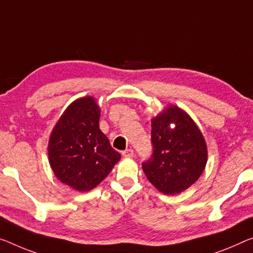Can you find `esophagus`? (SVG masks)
Listing matches in <instances>:
<instances>
[{
    "instance_id": "obj_1",
    "label": "esophagus",
    "mask_w": 253,
    "mask_h": 253,
    "mask_svg": "<svg viewBox=\"0 0 253 253\" xmlns=\"http://www.w3.org/2000/svg\"><path fill=\"white\" fill-rule=\"evenodd\" d=\"M133 155H134V151L132 149H126L122 151L123 157H133Z\"/></svg>"
}]
</instances>
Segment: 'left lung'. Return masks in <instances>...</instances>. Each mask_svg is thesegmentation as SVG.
Segmentation results:
<instances>
[{"label":"left lung","instance_id":"8db88e82","mask_svg":"<svg viewBox=\"0 0 253 253\" xmlns=\"http://www.w3.org/2000/svg\"><path fill=\"white\" fill-rule=\"evenodd\" d=\"M176 127L170 129L169 124ZM153 154L142 162L147 178L159 191L176 194L191 186L207 163L205 139L192 119L177 107H169L151 120Z\"/></svg>","mask_w":253,"mask_h":253}]
</instances>
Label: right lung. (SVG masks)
<instances>
[{
	"label": "right lung",
	"instance_id": "right-lung-1",
	"mask_svg": "<svg viewBox=\"0 0 253 253\" xmlns=\"http://www.w3.org/2000/svg\"><path fill=\"white\" fill-rule=\"evenodd\" d=\"M99 116L92 97L77 99L65 110L50 135V167L62 183L77 191L94 189L121 158L100 131Z\"/></svg>",
	"mask_w": 253,
	"mask_h": 253
}]
</instances>
